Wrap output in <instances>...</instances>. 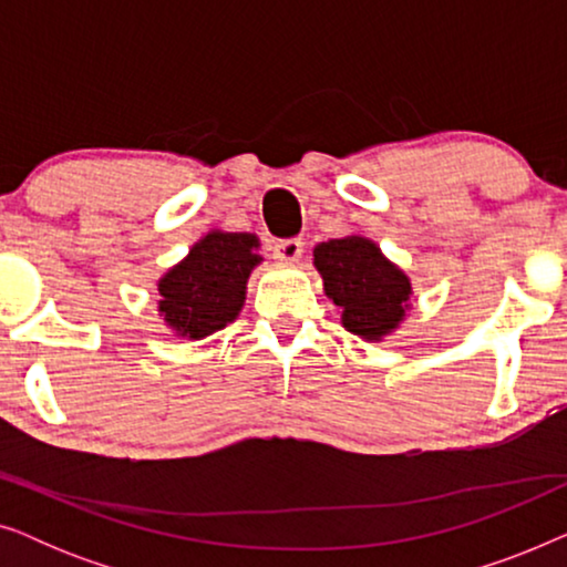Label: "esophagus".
<instances>
[{
    "instance_id": "obj_1",
    "label": "esophagus",
    "mask_w": 567,
    "mask_h": 567,
    "mask_svg": "<svg viewBox=\"0 0 567 567\" xmlns=\"http://www.w3.org/2000/svg\"><path fill=\"white\" fill-rule=\"evenodd\" d=\"M301 247H305L301 239H281L274 247V258L281 262H297L301 258Z\"/></svg>"
}]
</instances>
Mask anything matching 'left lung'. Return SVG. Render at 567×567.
Here are the masks:
<instances>
[{"instance_id":"1","label":"left lung","mask_w":567,"mask_h":567,"mask_svg":"<svg viewBox=\"0 0 567 567\" xmlns=\"http://www.w3.org/2000/svg\"><path fill=\"white\" fill-rule=\"evenodd\" d=\"M315 268L324 297L340 312V324L369 343H382L413 309V284L398 262L382 252L374 239L351 231L315 247Z\"/></svg>"}]
</instances>
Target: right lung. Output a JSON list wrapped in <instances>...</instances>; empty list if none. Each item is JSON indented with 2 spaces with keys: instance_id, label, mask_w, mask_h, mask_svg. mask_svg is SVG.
I'll use <instances>...</instances> for the list:
<instances>
[{
  "instance_id": "add662e5",
  "label": "right lung",
  "mask_w": 567,
  "mask_h": 567,
  "mask_svg": "<svg viewBox=\"0 0 567 567\" xmlns=\"http://www.w3.org/2000/svg\"><path fill=\"white\" fill-rule=\"evenodd\" d=\"M258 250L260 239L250 231L208 229L159 276V320L183 340H204L227 328L243 312L247 281L262 262Z\"/></svg>"
}]
</instances>
